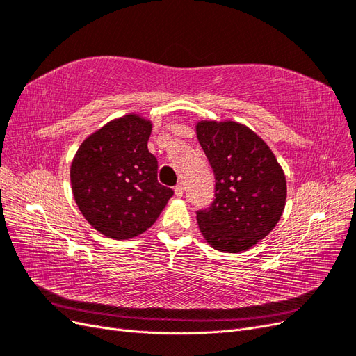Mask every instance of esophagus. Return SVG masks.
Wrapping results in <instances>:
<instances>
[{
    "label": "esophagus",
    "instance_id": "obj_1",
    "mask_svg": "<svg viewBox=\"0 0 356 356\" xmlns=\"http://www.w3.org/2000/svg\"><path fill=\"white\" fill-rule=\"evenodd\" d=\"M174 193H175V196H177V197H181V196H182V193H184V186H182L181 182H179V184L174 188Z\"/></svg>",
    "mask_w": 356,
    "mask_h": 356
}]
</instances>
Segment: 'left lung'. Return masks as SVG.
Segmentation results:
<instances>
[{"label": "left lung", "mask_w": 356, "mask_h": 356, "mask_svg": "<svg viewBox=\"0 0 356 356\" xmlns=\"http://www.w3.org/2000/svg\"><path fill=\"white\" fill-rule=\"evenodd\" d=\"M196 135L215 175L211 208L197 211L203 238L221 252L250 250L281 220L284 170L268 145L245 124L200 120Z\"/></svg>", "instance_id": "1"}]
</instances>
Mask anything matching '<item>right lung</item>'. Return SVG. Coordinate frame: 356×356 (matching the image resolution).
Here are the masks:
<instances>
[{
  "label": "right lung",
  "mask_w": 356,
  "mask_h": 356,
  "mask_svg": "<svg viewBox=\"0 0 356 356\" xmlns=\"http://www.w3.org/2000/svg\"><path fill=\"white\" fill-rule=\"evenodd\" d=\"M152 129L141 114L114 118L86 138L72 159L74 200L106 238L124 241L144 233L174 195L157 181V159L147 147Z\"/></svg>",
  "instance_id": "1"
}]
</instances>
